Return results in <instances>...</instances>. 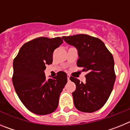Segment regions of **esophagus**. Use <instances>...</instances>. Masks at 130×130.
Returning a JSON list of instances; mask_svg holds the SVG:
<instances>
[{
    "label": "esophagus",
    "mask_w": 130,
    "mask_h": 130,
    "mask_svg": "<svg viewBox=\"0 0 130 130\" xmlns=\"http://www.w3.org/2000/svg\"><path fill=\"white\" fill-rule=\"evenodd\" d=\"M70 75H68V76H67L68 81H70Z\"/></svg>",
    "instance_id": "1"
}]
</instances>
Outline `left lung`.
<instances>
[{
  "mask_svg": "<svg viewBox=\"0 0 130 130\" xmlns=\"http://www.w3.org/2000/svg\"><path fill=\"white\" fill-rule=\"evenodd\" d=\"M69 45L77 48L78 67L87 72L86 82L70 77L76 89L73 93V103L77 109L93 112L105 105L114 87L116 75L112 54L99 38L87 34L63 36Z\"/></svg>",
  "mask_w": 130,
  "mask_h": 130,
  "instance_id": "8db88e82",
  "label": "left lung"
}]
</instances>
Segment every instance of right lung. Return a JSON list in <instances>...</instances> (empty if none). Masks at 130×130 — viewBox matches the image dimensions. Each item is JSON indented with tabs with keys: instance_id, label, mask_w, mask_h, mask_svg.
<instances>
[{
	"instance_id": "add662e5",
	"label": "right lung",
	"mask_w": 130,
	"mask_h": 130,
	"mask_svg": "<svg viewBox=\"0 0 130 130\" xmlns=\"http://www.w3.org/2000/svg\"><path fill=\"white\" fill-rule=\"evenodd\" d=\"M63 43L61 38L40 37L26 42L14 58L12 82L18 97L27 109L39 115L57 109L60 93L67 83V74L57 73L46 79L44 70L53 62L55 49Z\"/></svg>"
}]
</instances>
